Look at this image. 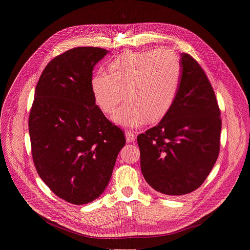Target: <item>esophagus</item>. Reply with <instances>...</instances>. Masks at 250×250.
Here are the masks:
<instances>
[{
    "label": "esophagus",
    "mask_w": 250,
    "mask_h": 250,
    "mask_svg": "<svg viewBox=\"0 0 250 250\" xmlns=\"http://www.w3.org/2000/svg\"><path fill=\"white\" fill-rule=\"evenodd\" d=\"M125 138H126V142H133L135 140V134L129 130L125 131Z\"/></svg>",
    "instance_id": "esophagus-1"
}]
</instances>
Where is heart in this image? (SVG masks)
Returning a JSON list of instances; mask_svg holds the SVG:
<instances>
[{
	"label": "heart",
	"mask_w": 250,
	"mask_h": 250,
	"mask_svg": "<svg viewBox=\"0 0 250 250\" xmlns=\"http://www.w3.org/2000/svg\"><path fill=\"white\" fill-rule=\"evenodd\" d=\"M109 73L99 71L92 79V93L99 108L112 114L125 97L126 102L113 116L122 126L137 128L148 120L165 118L179 92L182 67L170 49L126 52L109 66Z\"/></svg>",
	"instance_id": "b5f03b06"
}]
</instances>
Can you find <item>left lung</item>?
Masks as SVG:
<instances>
[{"label":"left lung","mask_w":250,"mask_h":250,"mask_svg":"<svg viewBox=\"0 0 250 250\" xmlns=\"http://www.w3.org/2000/svg\"><path fill=\"white\" fill-rule=\"evenodd\" d=\"M182 76L173 108L137 136L140 168L155 191L181 196L198 189L220 152L221 113L215 92L199 63L180 54Z\"/></svg>","instance_id":"obj_1"}]
</instances>
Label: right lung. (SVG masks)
I'll list each match as a JSON object with an SVG mask.
<instances>
[{"instance_id": "add662e5", "label": "right lung", "mask_w": 250, "mask_h": 250, "mask_svg": "<svg viewBox=\"0 0 250 250\" xmlns=\"http://www.w3.org/2000/svg\"><path fill=\"white\" fill-rule=\"evenodd\" d=\"M110 51L76 47L52 59L35 88L28 119L32 159L59 198L84 205L108 186L123 130L104 117L92 93L95 65Z\"/></svg>"}]
</instances>
